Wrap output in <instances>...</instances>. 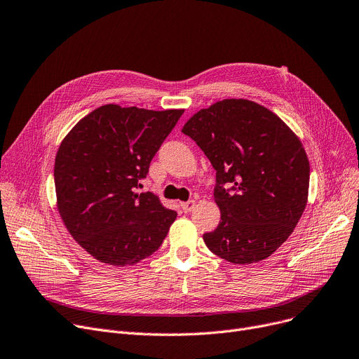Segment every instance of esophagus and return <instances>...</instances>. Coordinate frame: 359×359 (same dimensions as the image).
Listing matches in <instances>:
<instances>
[{"mask_svg": "<svg viewBox=\"0 0 359 359\" xmlns=\"http://www.w3.org/2000/svg\"><path fill=\"white\" fill-rule=\"evenodd\" d=\"M180 206H182V210H183V212H191L194 208H195V201H187V202H183V203H180Z\"/></svg>", "mask_w": 359, "mask_h": 359, "instance_id": "esophagus-1", "label": "esophagus"}]
</instances>
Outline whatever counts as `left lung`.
<instances>
[{"mask_svg":"<svg viewBox=\"0 0 359 359\" xmlns=\"http://www.w3.org/2000/svg\"><path fill=\"white\" fill-rule=\"evenodd\" d=\"M215 168L218 227L203 234L236 265L269 257L304 212L310 164L303 144L273 111L244 99L201 109L182 129Z\"/></svg>","mask_w":359,"mask_h":359,"instance_id":"8db88e82","label":"left lung"}]
</instances>
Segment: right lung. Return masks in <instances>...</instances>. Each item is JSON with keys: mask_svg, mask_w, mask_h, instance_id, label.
Here are the masks:
<instances>
[{"mask_svg": "<svg viewBox=\"0 0 359 359\" xmlns=\"http://www.w3.org/2000/svg\"><path fill=\"white\" fill-rule=\"evenodd\" d=\"M183 111L104 104L61 142L53 168L58 211L93 257L135 265L161 246L177 212L153 192L137 189Z\"/></svg>", "mask_w": 359, "mask_h": 359, "instance_id": "right-lung-1", "label": "right lung"}]
</instances>
